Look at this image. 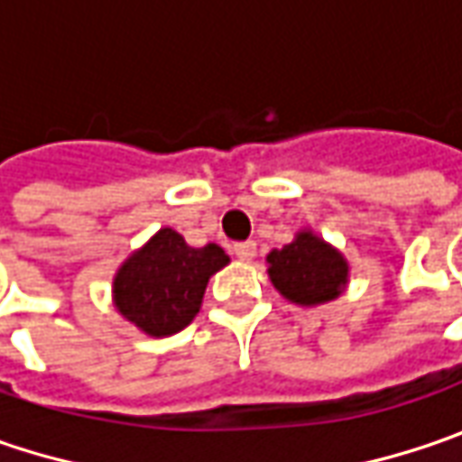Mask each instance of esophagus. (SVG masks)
<instances>
[{"mask_svg":"<svg viewBox=\"0 0 462 462\" xmlns=\"http://www.w3.org/2000/svg\"><path fill=\"white\" fill-rule=\"evenodd\" d=\"M232 251H235V255H237L240 261H245V263H248V261L255 258V243H253V240H248V243H237Z\"/></svg>","mask_w":462,"mask_h":462,"instance_id":"34e87169","label":"esophagus"}]
</instances>
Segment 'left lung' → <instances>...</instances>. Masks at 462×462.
<instances>
[{"label": "left lung", "mask_w": 462, "mask_h": 462, "mask_svg": "<svg viewBox=\"0 0 462 462\" xmlns=\"http://www.w3.org/2000/svg\"><path fill=\"white\" fill-rule=\"evenodd\" d=\"M273 290L300 308H318L338 300L349 284V261L318 232L300 230L284 248L266 255Z\"/></svg>", "instance_id": "8db88e82"}]
</instances>
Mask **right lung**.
I'll list each match as a JSON object with an SVG mask.
<instances>
[{"mask_svg":"<svg viewBox=\"0 0 462 462\" xmlns=\"http://www.w3.org/2000/svg\"><path fill=\"white\" fill-rule=\"evenodd\" d=\"M227 263L217 243L191 248L180 232L160 227L116 271L113 308L152 338L172 336L196 318L209 279Z\"/></svg>","mask_w":462,"mask_h":462,"instance_id":"right-lung-1","label":"right lung"}]
</instances>
